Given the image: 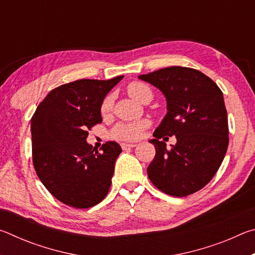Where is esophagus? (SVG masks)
<instances>
[{
    "instance_id": "34e87169",
    "label": "esophagus",
    "mask_w": 255,
    "mask_h": 255,
    "mask_svg": "<svg viewBox=\"0 0 255 255\" xmlns=\"http://www.w3.org/2000/svg\"><path fill=\"white\" fill-rule=\"evenodd\" d=\"M136 146V144H126V143H123L122 144V148L124 150H127V149H130V148H133Z\"/></svg>"
}]
</instances>
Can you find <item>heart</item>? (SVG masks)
Here are the masks:
<instances>
[{
    "instance_id": "1",
    "label": "heart",
    "mask_w": 255,
    "mask_h": 255,
    "mask_svg": "<svg viewBox=\"0 0 255 255\" xmlns=\"http://www.w3.org/2000/svg\"><path fill=\"white\" fill-rule=\"evenodd\" d=\"M127 92L129 96L135 100L141 102L146 97H152V90L149 86L141 82H132L128 85ZM112 97L108 96L105 98L101 105V114L107 115L111 110ZM145 122H136L129 124H118L112 129L111 135L119 140H136L141 136V132L146 127Z\"/></svg>"
}]
</instances>
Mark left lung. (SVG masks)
<instances>
[{"label":"left lung","instance_id":"8db88e82","mask_svg":"<svg viewBox=\"0 0 255 255\" xmlns=\"http://www.w3.org/2000/svg\"><path fill=\"white\" fill-rule=\"evenodd\" d=\"M138 77L161 90L167 102V114L149 140L156 149L147 167L149 180L170 196L199 191L214 178L228 147L223 92L210 77L190 67H165ZM164 135L177 138L171 150L159 140Z\"/></svg>","mask_w":255,"mask_h":255}]
</instances>
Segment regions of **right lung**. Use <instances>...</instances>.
<instances>
[{"label":"right lung","mask_w":255,"mask_h":255,"mask_svg":"<svg viewBox=\"0 0 255 255\" xmlns=\"http://www.w3.org/2000/svg\"><path fill=\"white\" fill-rule=\"evenodd\" d=\"M77 80L48 93L31 118L32 162L38 178L56 199L73 208L98 205L109 192L122 147L107 141L98 152L86 143L101 124V105L123 80Z\"/></svg>","instance_id":"right-lung-1"}]
</instances>
